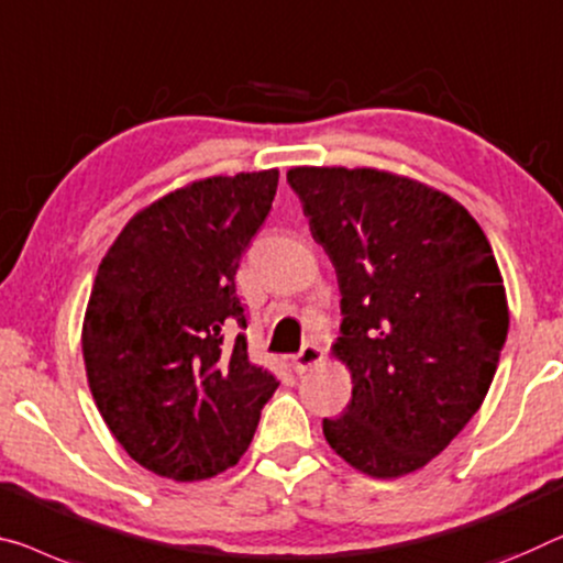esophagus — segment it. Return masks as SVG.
<instances>
[{
    "label": "esophagus",
    "mask_w": 563,
    "mask_h": 563,
    "mask_svg": "<svg viewBox=\"0 0 563 563\" xmlns=\"http://www.w3.org/2000/svg\"><path fill=\"white\" fill-rule=\"evenodd\" d=\"M317 362H322V347L314 342H307L297 354H294V369L297 372H307L309 367H314Z\"/></svg>",
    "instance_id": "34e87169"
}]
</instances>
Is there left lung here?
<instances>
[{
  "label": "left lung",
  "instance_id": "obj_1",
  "mask_svg": "<svg viewBox=\"0 0 563 563\" xmlns=\"http://www.w3.org/2000/svg\"><path fill=\"white\" fill-rule=\"evenodd\" d=\"M311 236L340 284L334 354L352 400L322 430L375 478L412 473L478 412L508 334L486 233L451 196L375 168H291Z\"/></svg>",
  "mask_w": 563,
  "mask_h": 563
}]
</instances>
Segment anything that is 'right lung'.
I'll return each mask as SVG.
<instances>
[{
    "label": "right lung",
    "instance_id": "obj_1",
    "mask_svg": "<svg viewBox=\"0 0 563 563\" xmlns=\"http://www.w3.org/2000/svg\"><path fill=\"white\" fill-rule=\"evenodd\" d=\"M279 170L213 176L128 221L95 274L82 324L90 393L125 453L170 481L227 471L252 443L276 377L249 360L241 256Z\"/></svg>",
    "mask_w": 563,
    "mask_h": 563
}]
</instances>
